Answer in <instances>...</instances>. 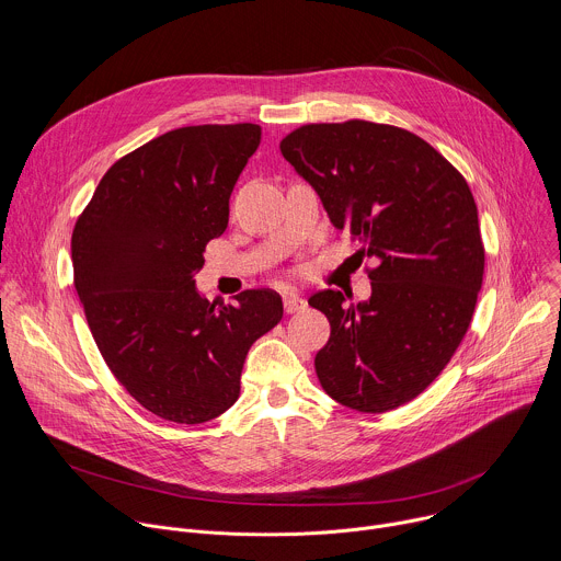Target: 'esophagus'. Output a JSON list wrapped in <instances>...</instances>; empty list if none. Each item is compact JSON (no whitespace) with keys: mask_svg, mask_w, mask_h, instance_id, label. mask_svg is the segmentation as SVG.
I'll use <instances>...</instances> for the list:
<instances>
[{"mask_svg":"<svg viewBox=\"0 0 561 561\" xmlns=\"http://www.w3.org/2000/svg\"><path fill=\"white\" fill-rule=\"evenodd\" d=\"M306 299H301L299 295H286L284 297V310L288 312V314H293V312H301V310H306Z\"/></svg>","mask_w":561,"mask_h":561,"instance_id":"1","label":"esophagus"}]
</instances>
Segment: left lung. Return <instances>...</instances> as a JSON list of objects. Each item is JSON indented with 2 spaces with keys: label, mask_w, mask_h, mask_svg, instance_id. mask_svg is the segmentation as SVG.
Segmentation results:
<instances>
[{
  "label": "left lung",
  "mask_w": 561,
  "mask_h": 561,
  "mask_svg": "<svg viewBox=\"0 0 561 561\" xmlns=\"http://www.w3.org/2000/svg\"><path fill=\"white\" fill-rule=\"evenodd\" d=\"M279 149L377 264L365 268L367 301L339 290L308 299L330 321L319 383L350 410H397L436 381L476 310L484 244L469 184L427 140L386 123H310Z\"/></svg>",
  "instance_id": "left-lung-1"
}]
</instances>
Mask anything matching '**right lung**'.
<instances>
[{"instance_id":"add662e5","label":"right lung","mask_w":561,"mask_h":561,"mask_svg":"<svg viewBox=\"0 0 561 561\" xmlns=\"http://www.w3.org/2000/svg\"><path fill=\"white\" fill-rule=\"evenodd\" d=\"M260 125H190L118 158L72 231L75 288L116 381L180 425L225 414L251 345L282 321L271 288L216 306L196 290L205 249L229 225Z\"/></svg>"}]
</instances>
